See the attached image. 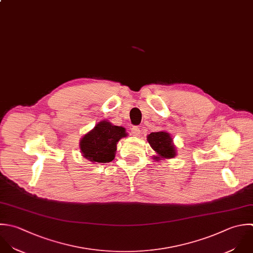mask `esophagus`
<instances>
[{
  "mask_svg": "<svg viewBox=\"0 0 253 253\" xmlns=\"http://www.w3.org/2000/svg\"><path fill=\"white\" fill-rule=\"evenodd\" d=\"M141 134V130L140 128H138L137 126H134L133 128H131V135L134 137H139Z\"/></svg>",
  "mask_w": 253,
  "mask_h": 253,
  "instance_id": "34e87169",
  "label": "esophagus"
}]
</instances>
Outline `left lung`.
Instances as JSON below:
<instances>
[{"instance_id":"left-lung-1","label":"left lung","mask_w":253,"mask_h":253,"mask_svg":"<svg viewBox=\"0 0 253 253\" xmlns=\"http://www.w3.org/2000/svg\"><path fill=\"white\" fill-rule=\"evenodd\" d=\"M147 141L156 153L153 156L155 161L160 162L176 157V148L173 139L167 131L153 132L147 136Z\"/></svg>"}]
</instances>
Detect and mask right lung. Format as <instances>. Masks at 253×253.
<instances>
[{
  "instance_id": "add662e5",
  "label": "right lung",
  "mask_w": 253,
  "mask_h": 253,
  "mask_svg": "<svg viewBox=\"0 0 253 253\" xmlns=\"http://www.w3.org/2000/svg\"><path fill=\"white\" fill-rule=\"evenodd\" d=\"M126 129L101 120L80 141L82 156L91 163H110L115 158L117 143L127 137Z\"/></svg>"
}]
</instances>
